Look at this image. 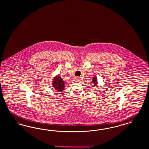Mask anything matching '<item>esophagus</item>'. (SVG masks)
<instances>
[{"mask_svg": "<svg viewBox=\"0 0 149 149\" xmlns=\"http://www.w3.org/2000/svg\"><path fill=\"white\" fill-rule=\"evenodd\" d=\"M74 80H75V82H79V81H80V77H75Z\"/></svg>", "mask_w": 149, "mask_h": 149, "instance_id": "esophagus-1", "label": "esophagus"}]
</instances>
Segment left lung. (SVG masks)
I'll return each instance as SVG.
<instances>
[{"instance_id": "obj_1", "label": "left lung", "mask_w": 149, "mask_h": 149, "mask_svg": "<svg viewBox=\"0 0 149 149\" xmlns=\"http://www.w3.org/2000/svg\"><path fill=\"white\" fill-rule=\"evenodd\" d=\"M92 81H93V85L95 87L97 85V78H96V77H93V80H92Z\"/></svg>"}]
</instances>
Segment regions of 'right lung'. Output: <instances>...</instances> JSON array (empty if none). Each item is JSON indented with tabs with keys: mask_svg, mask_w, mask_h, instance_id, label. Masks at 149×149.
I'll list each match as a JSON object with an SVG mask.
<instances>
[{
	"mask_svg": "<svg viewBox=\"0 0 149 149\" xmlns=\"http://www.w3.org/2000/svg\"><path fill=\"white\" fill-rule=\"evenodd\" d=\"M52 85L56 90L57 92H61L63 91L65 87V83L64 82L62 77H60L59 75L53 79V81L52 82Z\"/></svg>",
	"mask_w": 149,
	"mask_h": 149,
	"instance_id": "obj_1",
	"label": "right lung"
}]
</instances>
